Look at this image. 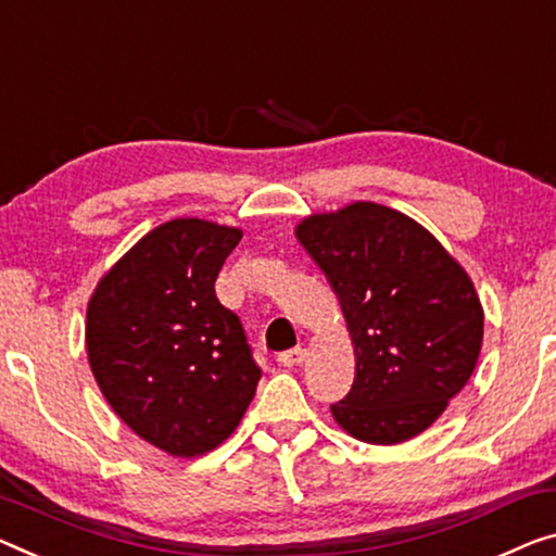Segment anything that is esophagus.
I'll list each match as a JSON object with an SVG mask.
<instances>
[{"label":"esophagus","instance_id":"1","mask_svg":"<svg viewBox=\"0 0 556 556\" xmlns=\"http://www.w3.org/2000/svg\"><path fill=\"white\" fill-rule=\"evenodd\" d=\"M306 359V350L304 346H294V350H287L281 352L277 362L281 364V367H300V364Z\"/></svg>","mask_w":556,"mask_h":556}]
</instances>
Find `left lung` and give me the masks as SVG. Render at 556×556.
I'll return each mask as SVG.
<instances>
[{"label": "left lung", "mask_w": 556, "mask_h": 556, "mask_svg": "<svg viewBox=\"0 0 556 556\" xmlns=\"http://www.w3.org/2000/svg\"><path fill=\"white\" fill-rule=\"evenodd\" d=\"M294 235L334 289L354 344V384L331 417L367 444L421 434L482 350L484 309L469 275L432 231L384 204L309 214Z\"/></svg>", "instance_id": "8db88e82"}]
</instances>
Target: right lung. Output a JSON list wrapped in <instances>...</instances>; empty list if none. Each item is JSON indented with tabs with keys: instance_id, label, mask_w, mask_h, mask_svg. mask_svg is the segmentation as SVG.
<instances>
[{
	"instance_id": "add662e5",
	"label": "right lung",
	"mask_w": 556,
	"mask_h": 556,
	"mask_svg": "<svg viewBox=\"0 0 556 556\" xmlns=\"http://www.w3.org/2000/svg\"><path fill=\"white\" fill-rule=\"evenodd\" d=\"M242 229L187 217L144 235L87 304V357L114 414L172 457L225 442L262 369L214 281Z\"/></svg>"
}]
</instances>
